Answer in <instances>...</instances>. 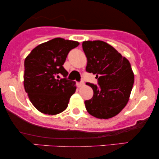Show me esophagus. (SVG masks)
Listing matches in <instances>:
<instances>
[{
	"label": "esophagus",
	"mask_w": 159,
	"mask_h": 159,
	"mask_svg": "<svg viewBox=\"0 0 159 159\" xmlns=\"http://www.w3.org/2000/svg\"><path fill=\"white\" fill-rule=\"evenodd\" d=\"M76 84H77L78 87H82V86H83L84 84V81L77 82V83H76Z\"/></svg>",
	"instance_id": "obj_1"
}]
</instances>
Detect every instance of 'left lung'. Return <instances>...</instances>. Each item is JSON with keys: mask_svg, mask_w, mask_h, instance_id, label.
<instances>
[{"mask_svg": "<svg viewBox=\"0 0 159 159\" xmlns=\"http://www.w3.org/2000/svg\"><path fill=\"white\" fill-rule=\"evenodd\" d=\"M82 48L87 58L86 71L96 75L98 84L87 83L93 96L86 100L89 114L98 119L117 115L126 105L134 84V74L129 61L114 47L100 40L84 41Z\"/></svg>", "mask_w": 159, "mask_h": 159, "instance_id": "8db88e82", "label": "left lung"}]
</instances>
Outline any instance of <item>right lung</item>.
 Here are the masks:
<instances>
[{
	"label": "right lung",
	"mask_w": 159,
	"mask_h": 159,
	"mask_svg": "<svg viewBox=\"0 0 159 159\" xmlns=\"http://www.w3.org/2000/svg\"><path fill=\"white\" fill-rule=\"evenodd\" d=\"M78 45L76 41L55 38L36 46L25 58V90L40 112L55 115L68 106L76 87L75 82L66 78L68 72L63 65L69 52Z\"/></svg>",
	"instance_id": "1"
}]
</instances>
